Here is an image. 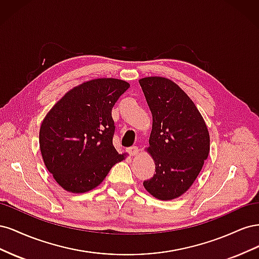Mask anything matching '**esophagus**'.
Returning a JSON list of instances; mask_svg holds the SVG:
<instances>
[{
  "instance_id": "esophagus-1",
  "label": "esophagus",
  "mask_w": 259,
  "mask_h": 259,
  "mask_svg": "<svg viewBox=\"0 0 259 259\" xmlns=\"http://www.w3.org/2000/svg\"><path fill=\"white\" fill-rule=\"evenodd\" d=\"M127 152L131 154V155H137L139 150H138V147L136 146H133V147H130L127 148Z\"/></svg>"
}]
</instances>
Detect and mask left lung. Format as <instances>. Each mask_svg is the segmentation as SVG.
Instances as JSON below:
<instances>
[{
  "instance_id": "obj_1",
  "label": "left lung",
  "mask_w": 259,
  "mask_h": 259,
  "mask_svg": "<svg viewBox=\"0 0 259 259\" xmlns=\"http://www.w3.org/2000/svg\"><path fill=\"white\" fill-rule=\"evenodd\" d=\"M152 113L147 151L155 174L144 187L154 198L168 201L184 194L194 183L209 152L206 124L190 97L166 77L139 80Z\"/></svg>"
}]
</instances>
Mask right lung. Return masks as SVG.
Listing matches in <instances>:
<instances>
[{"label":"right lung","mask_w":259,"mask_h":259,"mask_svg":"<svg viewBox=\"0 0 259 259\" xmlns=\"http://www.w3.org/2000/svg\"><path fill=\"white\" fill-rule=\"evenodd\" d=\"M130 84L104 77L69 91L50 112L40 128V149L46 168L58 185L72 193L99 186L109 170L125 159L112 144L114 104Z\"/></svg>","instance_id":"add662e5"}]
</instances>
